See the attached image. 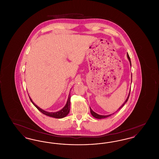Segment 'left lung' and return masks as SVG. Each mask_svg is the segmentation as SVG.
<instances>
[{
	"instance_id": "obj_1",
	"label": "left lung",
	"mask_w": 159,
	"mask_h": 159,
	"mask_svg": "<svg viewBox=\"0 0 159 159\" xmlns=\"http://www.w3.org/2000/svg\"><path fill=\"white\" fill-rule=\"evenodd\" d=\"M127 57H128V58L129 61V62H130V66H131V61H130V57H129V55L128 53H127ZM129 95H130V92H129V93L128 97V98L127 99H126V101H125V102L123 104V105L119 108V110H119L121 108H122L123 106L126 103V102L128 101V100L129 97ZM90 110H91V113L92 116H93V117H94L95 118H96V119H104V118H106V117H109V116H110L111 114H109V115H107V116H102V115H99L98 114L96 113L95 112H94L92 109H91V107H90ZM117 110V111H118ZM116 111V112H117Z\"/></svg>"
}]
</instances>
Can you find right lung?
<instances>
[{"label": "right lung", "mask_w": 159, "mask_h": 159, "mask_svg": "<svg viewBox=\"0 0 159 159\" xmlns=\"http://www.w3.org/2000/svg\"><path fill=\"white\" fill-rule=\"evenodd\" d=\"M70 93L68 95V99H67V103L66 104V106H64L61 110L58 111H57V112H53V113H50V112H48V111H46L45 110L41 109L40 108H39L38 106H36L32 101V99L30 98V99L31 102L33 103V104L34 106H35L38 110L43 114H45L48 116H49V117H54V118H57V119H61V118H63V117H65L66 116L68 115V114L70 112Z\"/></svg>", "instance_id": "right-lung-1"}]
</instances>
